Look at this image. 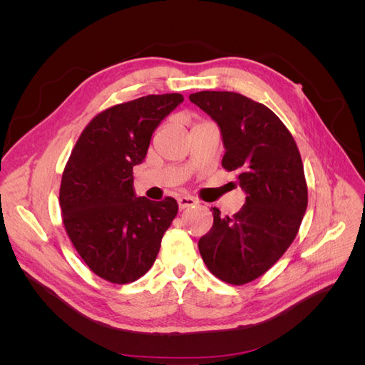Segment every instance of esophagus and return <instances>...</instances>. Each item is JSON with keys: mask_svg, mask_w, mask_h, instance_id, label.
Returning a JSON list of instances; mask_svg holds the SVG:
<instances>
[{"mask_svg": "<svg viewBox=\"0 0 365 365\" xmlns=\"http://www.w3.org/2000/svg\"><path fill=\"white\" fill-rule=\"evenodd\" d=\"M178 205H180V210H185V208H189V207L197 205V201L195 200V197H192V196H180L178 197Z\"/></svg>", "mask_w": 365, "mask_h": 365, "instance_id": "esophagus-1", "label": "esophagus"}]
</instances>
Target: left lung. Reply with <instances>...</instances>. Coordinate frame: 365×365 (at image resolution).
Masks as SVG:
<instances>
[{
    "label": "left lung",
    "instance_id": "1",
    "mask_svg": "<svg viewBox=\"0 0 365 365\" xmlns=\"http://www.w3.org/2000/svg\"><path fill=\"white\" fill-rule=\"evenodd\" d=\"M189 98L220 128L222 168L237 172L247 193L231 217L213 208V227L197 247L217 279L245 284L283 256L302 225L307 185L300 152L283 121L259 102L231 91H200Z\"/></svg>",
    "mask_w": 365,
    "mask_h": 365
}]
</instances>
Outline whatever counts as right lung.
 <instances>
[{
	"mask_svg": "<svg viewBox=\"0 0 365 365\" xmlns=\"http://www.w3.org/2000/svg\"><path fill=\"white\" fill-rule=\"evenodd\" d=\"M184 101L150 94L97 114L77 140L59 190L62 220L76 251L96 275L135 282L157 259L178 204L135 196L134 165L145 160L161 120Z\"/></svg>",
	"mask_w": 365,
	"mask_h": 365,
	"instance_id": "1",
	"label": "right lung"
}]
</instances>
